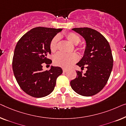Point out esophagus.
I'll list each match as a JSON object with an SVG mask.
<instances>
[{
  "label": "esophagus",
  "mask_w": 126,
  "mask_h": 126,
  "mask_svg": "<svg viewBox=\"0 0 126 126\" xmlns=\"http://www.w3.org/2000/svg\"><path fill=\"white\" fill-rule=\"evenodd\" d=\"M63 71L64 72H65L67 71V69H65V68H63Z\"/></svg>",
  "instance_id": "esophagus-1"
}]
</instances>
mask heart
Returning a JSON list of instances; mask_svg holds the SVG:
<instances>
[{
    "label": "heart",
    "mask_w": 126,
    "mask_h": 126,
    "mask_svg": "<svg viewBox=\"0 0 126 126\" xmlns=\"http://www.w3.org/2000/svg\"><path fill=\"white\" fill-rule=\"evenodd\" d=\"M64 36L72 45H77L80 43V38L78 35L74 32H67L64 33ZM59 38L55 36L51 39L49 43V49L52 52H56L58 49V43ZM78 50L82 51L83 48L80 47H77ZM79 56L76 53H72L70 54L58 53L54 56V63L55 65L62 67L63 68H69L74 63L77 62Z\"/></svg>",
    "instance_id": "heart-1"
}]
</instances>
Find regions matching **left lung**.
<instances>
[{
  "label": "left lung",
  "instance_id": "obj_1",
  "mask_svg": "<svg viewBox=\"0 0 126 126\" xmlns=\"http://www.w3.org/2000/svg\"><path fill=\"white\" fill-rule=\"evenodd\" d=\"M84 38L86 48L84 55L77 65L87 69L85 74L77 71L75 79L70 81L72 90L78 94L90 96L99 93L107 84L113 67L110 46L100 32L88 27L74 28Z\"/></svg>",
  "mask_w": 126,
  "mask_h": 126
}]
</instances>
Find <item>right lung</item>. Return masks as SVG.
Instances as JSON below:
<instances>
[{
  "mask_svg": "<svg viewBox=\"0 0 126 126\" xmlns=\"http://www.w3.org/2000/svg\"><path fill=\"white\" fill-rule=\"evenodd\" d=\"M62 29L38 27L26 33L17 42L12 59V70L22 90L30 96L42 98L54 90L61 67L51 66L43 71V64H50L49 43Z\"/></svg>",
  "mask_w": 126,
  "mask_h": 126,
  "instance_id": "add662e5",
  "label": "right lung"
}]
</instances>
